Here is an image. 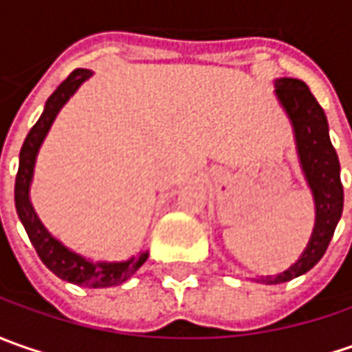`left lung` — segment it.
<instances>
[{"instance_id":"left-lung-1","label":"left lung","mask_w":352,"mask_h":352,"mask_svg":"<svg viewBox=\"0 0 352 352\" xmlns=\"http://www.w3.org/2000/svg\"><path fill=\"white\" fill-rule=\"evenodd\" d=\"M274 88L278 102L288 113L294 127L300 166L304 170L307 186L314 194L316 225L302 256L278 276L256 278V282L261 284H282L311 270L325 254L343 213L339 156L329 139V125L321 105L302 80L280 78L274 82Z\"/></svg>"}]
</instances>
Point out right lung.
Masks as SVG:
<instances>
[{"instance_id":"obj_1","label":"right lung","mask_w":352,"mask_h":352,"mask_svg":"<svg viewBox=\"0 0 352 352\" xmlns=\"http://www.w3.org/2000/svg\"><path fill=\"white\" fill-rule=\"evenodd\" d=\"M89 76H91L89 70L76 68L74 72L68 76L60 86L54 89V94L48 98L43 116L38 117V121L29 131L19 153V170H17V178H15V208H17V215H19L21 223H23L27 235L33 243L36 254L41 256V261L45 263L50 272H54L62 280L78 284V286L109 288V286H119V284L127 282L129 278L133 276L144 264V261L148 258V252H141L139 256H131V258L121 261V263L88 261V258L80 256L78 252L66 249L58 239H54L48 233L45 225L41 223V219L36 217L33 206H31V199H29L34 160H36L41 144L47 137L48 129L58 116L62 105L74 96L76 89L80 88Z\"/></svg>"}]
</instances>
